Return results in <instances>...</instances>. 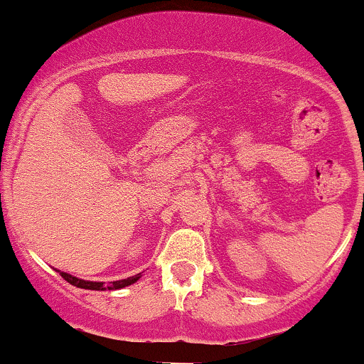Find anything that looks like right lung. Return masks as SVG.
Masks as SVG:
<instances>
[{
    "mask_svg": "<svg viewBox=\"0 0 364 364\" xmlns=\"http://www.w3.org/2000/svg\"><path fill=\"white\" fill-rule=\"evenodd\" d=\"M58 273H60L61 277H63L65 280L68 282V284L75 285V287H80V289H89V291H105V289H109V291H115V289L127 287V285L134 284V282H137L139 277H141V273H137V275L129 277V279L117 280V282H112V284H109V285H105L103 282H87V280H82V279H77V277H72V275H68V273L60 272V270H58Z\"/></svg>",
    "mask_w": 364,
    "mask_h": 364,
    "instance_id": "1",
    "label": "right lung"
}]
</instances>
